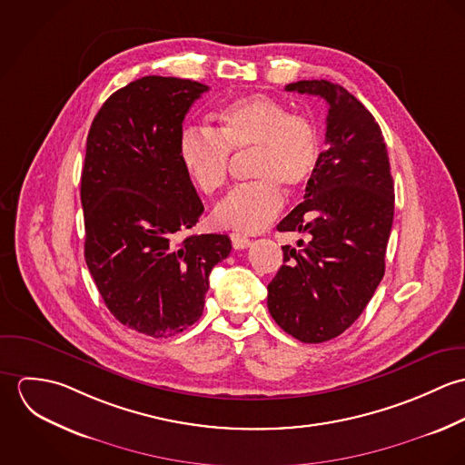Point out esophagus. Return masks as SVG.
Returning a JSON list of instances; mask_svg holds the SVG:
<instances>
[{
    "instance_id": "obj_1",
    "label": "esophagus",
    "mask_w": 465,
    "mask_h": 465,
    "mask_svg": "<svg viewBox=\"0 0 465 465\" xmlns=\"http://www.w3.org/2000/svg\"><path fill=\"white\" fill-rule=\"evenodd\" d=\"M231 243H232V247L234 249H247L249 245H251V238L249 236H245V234H242V232H232L231 234Z\"/></svg>"
}]
</instances>
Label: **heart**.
<instances>
[{"instance_id": "1", "label": "heart", "mask_w": 465, "mask_h": 465, "mask_svg": "<svg viewBox=\"0 0 465 465\" xmlns=\"http://www.w3.org/2000/svg\"><path fill=\"white\" fill-rule=\"evenodd\" d=\"M214 133L190 127L179 137V159L203 195L220 192L229 177V152L247 153L249 184L234 188L213 211L222 229L256 232L282 207V192L302 190L317 173L322 135L317 122L266 94L231 100L214 114Z\"/></svg>"}]
</instances>
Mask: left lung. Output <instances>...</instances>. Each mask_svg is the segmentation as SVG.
Listing matches in <instances>:
<instances>
[{
    "mask_svg": "<svg viewBox=\"0 0 465 465\" xmlns=\"http://www.w3.org/2000/svg\"><path fill=\"white\" fill-rule=\"evenodd\" d=\"M284 89L317 94L330 109L326 150L304 202L277 225L306 240L282 247L266 304L281 330L321 343L352 326L383 279L394 181L380 125L347 89L328 80H301Z\"/></svg>",
    "mask_w": 465,
    "mask_h": 465,
    "instance_id": "1",
    "label": "left lung"
}]
</instances>
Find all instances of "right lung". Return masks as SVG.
Wrapping results in <instances>:
<instances>
[{"instance_id": "obj_1", "label": "right lung", "mask_w": 465, "mask_h": 465, "mask_svg": "<svg viewBox=\"0 0 465 465\" xmlns=\"http://www.w3.org/2000/svg\"><path fill=\"white\" fill-rule=\"evenodd\" d=\"M207 89L175 76L137 78L105 100L87 134L85 263L114 319L153 338L199 321L209 273L232 249L225 234L179 238L203 213L179 137Z\"/></svg>"}]
</instances>
